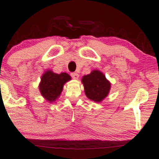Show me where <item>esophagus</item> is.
<instances>
[{
    "label": "esophagus",
    "instance_id": "1",
    "mask_svg": "<svg viewBox=\"0 0 159 159\" xmlns=\"http://www.w3.org/2000/svg\"><path fill=\"white\" fill-rule=\"evenodd\" d=\"M71 76H72V77L75 80H77L78 78H79V75H78L77 73H76V72L72 73V74H71Z\"/></svg>",
    "mask_w": 159,
    "mask_h": 159
}]
</instances>
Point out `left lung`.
I'll use <instances>...</instances> for the list:
<instances>
[{
	"instance_id": "obj_1",
	"label": "left lung",
	"mask_w": 159,
	"mask_h": 159,
	"mask_svg": "<svg viewBox=\"0 0 159 159\" xmlns=\"http://www.w3.org/2000/svg\"><path fill=\"white\" fill-rule=\"evenodd\" d=\"M82 83L87 98L96 102H102L108 95L111 88L110 82L102 72L98 70L84 75L82 78Z\"/></svg>"
}]
</instances>
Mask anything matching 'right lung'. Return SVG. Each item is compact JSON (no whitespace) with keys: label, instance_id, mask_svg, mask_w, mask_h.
<instances>
[{"label":"right lung","instance_id":"obj_1","mask_svg":"<svg viewBox=\"0 0 159 159\" xmlns=\"http://www.w3.org/2000/svg\"><path fill=\"white\" fill-rule=\"evenodd\" d=\"M70 80L71 77L67 73L57 74L52 70H47L41 76L39 84L41 95L49 102H54L60 96L64 84Z\"/></svg>","mask_w":159,"mask_h":159}]
</instances>
